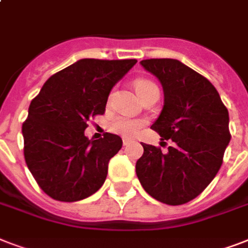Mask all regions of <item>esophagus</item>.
Here are the masks:
<instances>
[{
	"mask_svg": "<svg viewBox=\"0 0 248 248\" xmlns=\"http://www.w3.org/2000/svg\"><path fill=\"white\" fill-rule=\"evenodd\" d=\"M122 143H124V147H127V145H130V144L132 143V140L131 139H127V138H124V139H122Z\"/></svg>",
	"mask_w": 248,
	"mask_h": 248,
	"instance_id": "34e87169",
	"label": "esophagus"
}]
</instances>
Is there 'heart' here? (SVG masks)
I'll list each match as a JSON object with an SVG mask.
<instances>
[{"label":"heart","instance_id":"heart-1","mask_svg":"<svg viewBox=\"0 0 248 248\" xmlns=\"http://www.w3.org/2000/svg\"><path fill=\"white\" fill-rule=\"evenodd\" d=\"M135 89L141 99L152 93H159L158 86L155 85L153 81H151V79H138L135 82ZM144 124H145V121L144 120L120 116L110 121L109 130L114 132V134H118V135L131 138V136H135L143 128Z\"/></svg>","mask_w":248,"mask_h":248}]
</instances>
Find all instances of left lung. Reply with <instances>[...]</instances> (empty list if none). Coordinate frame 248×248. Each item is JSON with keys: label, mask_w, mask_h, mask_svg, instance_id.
<instances>
[{"label": "left lung", "mask_w": 248, "mask_h": 248, "mask_svg": "<svg viewBox=\"0 0 248 248\" xmlns=\"http://www.w3.org/2000/svg\"><path fill=\"white\" fill-rule=\"evenodd\" d=\"M140 64L159 79L165 93L152 128L172 145L162 152L141 144L136 175L155 200L184 204L203 192L223 165L231 141L229 113L214 85L179 60L147 59Z\"/></svg>", "instance_id": "left-lung-1"}]
</instances>
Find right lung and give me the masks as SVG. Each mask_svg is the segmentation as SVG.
Here are the masks:
<instances>
[{
  "label": "right lung",
  "mask_w": 248,
  "mask_h": 248,
  "mask_svg": "<svg viewBox=\"0 0 248 248\" xmlns=\"http://www.w3.org/2000/svg\"><path fill=\"white\" fill-rule=\"evenodd\" d=\"M136 62L81 59L51 76L32 100L21 127L24 158L47 196L76 202L104 184L122 139L105 132L89 140L85 130L93 117L104 114L110 90Z\"/></svg>",
  "instance_id": "add662e5"
}]
</instances>
